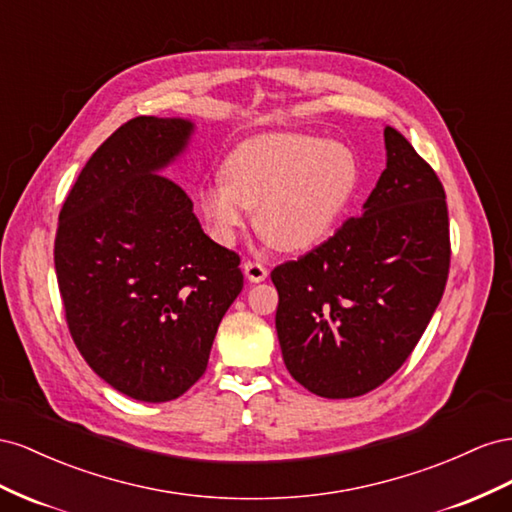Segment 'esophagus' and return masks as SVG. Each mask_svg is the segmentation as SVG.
Instances as JSON below:
<instances>
[{"mask_svg": "<svg viewBox=\"0 0 512 512\" xmlns=\"http://www.w3.org/2000/svg\"><path fill=\"white\" fill-rule=\"evenodd\" d=\"M244 274H246V279L251 281V283H261V281H266V276H268V268L261 264V261H244Z\"/></svg>", "mask_w": 512, "mask_h": 512, "instance_id": "esophagus-1", "label": "esophagus"}]
</instances>
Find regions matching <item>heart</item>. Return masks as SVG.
Segmentation results:
<instances>
[{"mask_svg":"<svg viewBox=\"0 0 512 512\" xmlns=\"http://www.w3.org/2000/svg\"><path fill=\"white\" fill-rule=\"evenodd\" d=\"M356 186L354 156L339 143L302 133H270L242 141L223 163V182L199 193L214 236L229 244L255 208V225L283 251L324 240Z\"/></svg>","mask_w":512,"mask_h":512,"instance_id":"obj_1","label":"heart"}]
</instances>
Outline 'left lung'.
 <instances>
[{
  "label": "left lung",
  "instance_id": "left-lung-1",
  "mask_svg": "<svg viewBox=\"0 0 512 512\" xmlns=\"http://www.w3.org/2000/svg\"><path fill=\"white\" fill-rule=\"evenodd\" d=\"M364 214L272 270L285 367L306 390L352 399L410 358L442 300L450 268L444 186L397 128Z\"/></svg>",
  "mask_w": 512,
  "mask_h": 512
}]
</instances>
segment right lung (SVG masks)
Returning <instances> with one entry per match:
<instances>
[{"label": "right lung", "mask_w": 512, "mask_h": 512, "mask_svg": "<svg viewBox=\"0 0 512 512\" xmlns=\"http://www.w3.org/2000/svg\"><path fill=\"white\" fill-rule=\"evenodd\" d=\"M193 133L139 115L100 145L64 201L55 274L85 362L130 399H178L208 367L244 285L240 255L203 233L163 171Z\"/></svg>", "instance_id": "1"}]
</instances>
